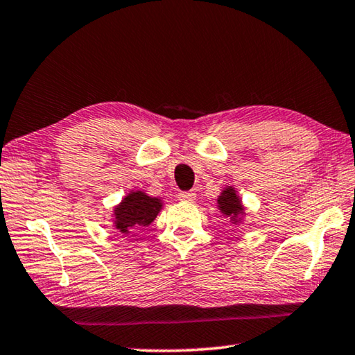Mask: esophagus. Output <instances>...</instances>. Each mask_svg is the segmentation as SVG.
<instances>
[{
  "label": "esophagus",
  "mask_w": 355,
  "mask_h": 355,
  "mask_svg": "<svg viewBox=\"0 0 355 355\" xmlns=\"http://www.w3.org/2000/svg\"><path fill=\"white\" fill-rule=\"evenodd\" d=\"M178 200L194 202L196 200V194L192 191H189V192H178Z\"/></svg>",
  "instance_id": "obj_1"
}]
</instances>
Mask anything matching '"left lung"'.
Returning <instances> with one entry per match:
<instances>
[{"instance_id": "obj_1", "label": "left lung", "mask_w": 355, "mask_h": 355, "mask_svg": "<svg viewBox=\"0 0 355 355\" xmlns=\"http://www.w3.org/2000/svg\"><path fill=\"white\" fill-rule=\"evenodd\" d=\"M218 207L220 213L230 218V220L235 222V224L239 222V216L244 213L241 200H239L235 188H232V186H228L220 192V196L218 197Z\"/></svg>"}]
</instances>
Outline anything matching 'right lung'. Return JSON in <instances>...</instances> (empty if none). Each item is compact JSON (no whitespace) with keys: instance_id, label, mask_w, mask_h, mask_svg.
I'll use <instances>...</instances> for the list:
<instances>
[{"instance_id":"right-lung-1","label":"right lung","mask_w":355,"mask_h":355,"mask_svg":"<svg viewBox=\"0 0 355 355\" xmlns=\"http://www.w3.org/2000/svg\"><path fill=\"white\" fill-rule=\"evenodd\" d=\"M163 202L158 197H150L146 192L135 191L114 208V225L122 233H130L135 227H147L158 216Z\"/></svg>"}]
</instances>
